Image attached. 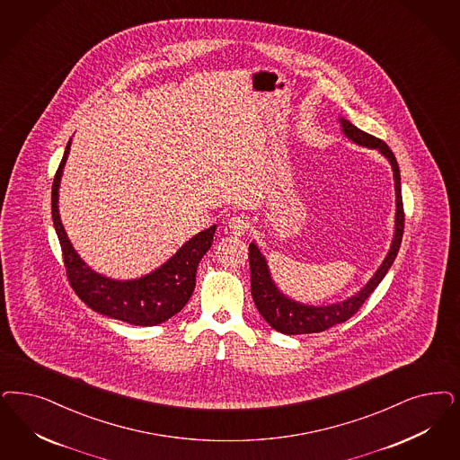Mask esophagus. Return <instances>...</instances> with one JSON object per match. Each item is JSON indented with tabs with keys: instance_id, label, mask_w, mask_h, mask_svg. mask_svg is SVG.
Instances as JSON below:
<instances>
[{
	"instance_id": "esophagus-1",
	"label": "esophagus",
	"mask_w": 460,
	"mask_h": 460,
	"mask_svg": "<svg viewBox=\"0 0 460 460\" xmlns=\"http://www.w3.org/2000/svg\"><path fill=\"white\" fill-rule=\"evenodd\" d=\"M227 227H229V231H231L234 236H243V234L248 231L250 222H248V219H246L243 214H238V216H233V217L227 221Z\"/></svg>"
}]
</instances>
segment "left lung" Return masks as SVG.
I'll return each instance as SVG.
<instances>
[{
  "instance_id": "1",
  "label": "left lung",
  "mask_w": 460,
  "mask_h": 460,
  "mask_svg": "<svg viewBox=\"0 0 460 460\" xmlns=\"http://www.w3.org/2000/svg\"><path fill=\"white\" fill-rule=\"evenodd\" d=\"M340 122L343 127V132L353 143L367 146L372 149H379L380 153L391 161V166L394 172V181H396L394 183V187H396V233H394V239H393L389 253L382 261L379 270L376 271V275L370 279V282L353 297H349L347 301L336 302L332 305H305V304L290 301L273 284V280L270 277L269 265H267L263 254L260 253L256 244L252 243L250 254H248L250 271H252V296H253L258 313L263 316V319L273 330H277L280 333H319V332L332 328L334 324L345 323L364 305V302L370 297V294L382 282V279L385 277V273L394 263L401 241H402L404 208H402V195H401V174H399V166H397L394 153L384 141L367 134L358 127L351 126L349 120L340 119Z\"/></svg>"
}]
</instances>
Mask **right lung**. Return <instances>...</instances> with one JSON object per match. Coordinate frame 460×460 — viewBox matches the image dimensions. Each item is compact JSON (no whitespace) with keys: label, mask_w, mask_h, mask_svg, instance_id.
I'll return each instance as SVG.
<instances>
[{"label":"right lung","mask_w":460,"mask_h":460,"mask_svg":"<svg viewBox=\"0 0 460 460\" xmlns=\"http://www.w3.org/2000/svg\"><path fill=\"white\" fill-rule=\"evenodd\" d=\"M71 141L66 146L61 164L52 183V221L63 252L64 269L69 286L86 305L103 316L119 319L134 326H156L180 313L193 294L197 267L208 252L216 226L187 241L163 267L137 280H111L84 265L64 233L58 190Z\"/></svg>","instance_id":"obj_1"}]
</instances>
